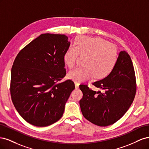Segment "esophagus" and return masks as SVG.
<instances>
[{"label": "esophagus", "instance_id": "1", "mask_svg": "<svg viewBox=\"0 0 149 149\" xmlns=\"http://www.w3.org/2000/svg\"><path fill=\"white\" fill-rule=\"evenodd\" d=\"M74 84H75V88L76 89H78L79 84L78 83H77V82H74Z\"/></svg>", "mask_w": 149, "mask_h": 149}]
</instances>
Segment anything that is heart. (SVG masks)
I'll return each instance as SVG.
<instances>
[{"instance_id":"b5f03b06","label":"heart","mask_w":149,"mask_h":149,"mask_svg":"<svg viewBox=\"0 0 149 149\" xmlns=\"http://www.w3.org/2000/svg\"><path fill=\"white\" fill-rule=\"evenodd\" d=\"M79 55L87 56L86 68H77L69 72L68 78L81 83L95 76L97 79L105 78L115 66L118 60V50L115 46L106 40L97 37H78L75 40V47H70L63 56L65 64L73 68Z\"/></svg>"}]
</instances>
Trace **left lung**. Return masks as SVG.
Instances as JSON below:
<instances>
[{
  "label": "left lung",
  "instance_id": "1",
  "mask_svg": "<svg viewBox=\"0 0 149 149\" xmlns=\"http://www.w3.org/2000/svg\"><path fill=\"white\" fill-rule=\"evenodd\" d=\"M93 84L104 92L93 91L87 85L79 86L83 94L79 101L83 116L98 126L114 124L127 111L136 93V75L129 54L121 51L110 74Z\"/></svg>",
  "mask_w": 149,
  "mask_h": 149
}]
</instances>
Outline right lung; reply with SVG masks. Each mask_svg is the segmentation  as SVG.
<instances>
[{
	"label": "right lung",
	"instance_id": "add662e5",
	"mask_svg": "<svg viewBox=\"0 0 149 149\" xmlns=\"http://www.w3.org/2000/svg\"><path fill=\"white\" fill-rule=\"evenodd\" d=\"M70 45L65 35L44 33L18 53L11 70L12 101L27 123L45 127L63 114L75 86L66 75L63 56Z\"/></svg>",
	"mask_w": 149,
	"mask_h": 149
}]
</instances>
